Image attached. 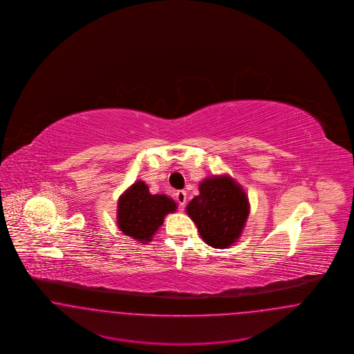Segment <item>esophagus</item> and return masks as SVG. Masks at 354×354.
Masks as SVG:
<instances>
[{
    "mask_svg": "<svg viewBox=\"0 0 354 354\" xmlns=\"http://www.w3.org/2000/svg\"><path fill=\"white\" fill-rule=\"evenodd\" d=\"M175 198H176V202L179 204V207L183 208V207H185V201H187V194H185V191H183V189L176 191V192H175Z\"/></svg>",
    "mask_w": 354,
    "mask_h": 354,
    "instance_id": "1",
    "label": "esophagus"
}]
</instances>
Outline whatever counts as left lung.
I'll return each instance as SVG.
<instances>
[{
	"label": "left lung",
	"mask_w": 354,
	"mask_h": 354,
	"mask_svg": "<svg viewBox=\"0 0 354 354\" xmlns=\"http://www.w3.org/2000/svg\"><path fill=\"white\" fill-rule=\"evenodd\" d=\"M201 195L187 205V214L195 221L203 240L214 248H227L243 231L250 214L245 192L230 176L204 179Z\"/></svg>",
	"instance_id": "obj_1"
}]
</instances>
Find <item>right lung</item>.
<instances>
[{
	"instance_id": "right-lung-1",
	"label": "right lung",
	"mask_w": 354,
	"mask_h": 354,
	"mask_svg": "<svg viewBox=\"0 0 354 354\" xmlns=\"http://www.w3.org/2000/svg\"><path fill=\"white\" fill-rule=\"evenodd\" d=\"M176 209L166 195H151L142 180L131 185L119 199L118 227L124 235L138 241H151L165 216Z\"/></svg>"
}]
</instances>
